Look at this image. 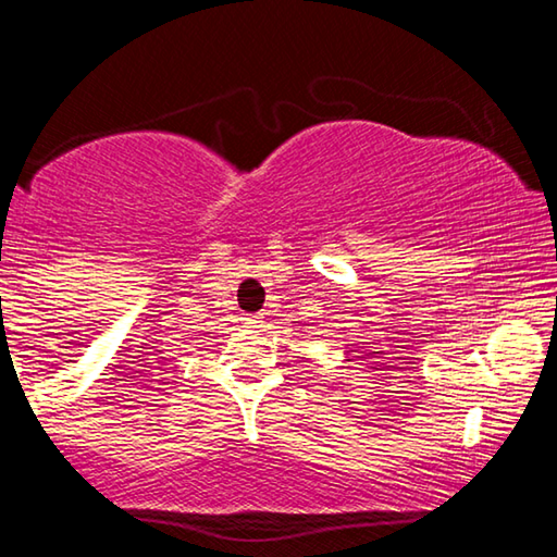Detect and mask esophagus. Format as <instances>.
<instances>
[{
    "label": "esophagus",
    "mask_w": 557,
    "mask_h": 557,
    "mask_svg": "<svg viewBox=\"0 0 557 557\" xmlns=\"http://www.w3.org/2000/svg\"><path fill=\"white\" fill-rule=\"evenodd\" d=\"M243 319H245V324H248V326H260L262 324L260 314H245Z\"/></svg>",
    "instance_id": "obj_1"
}]
</instances>
